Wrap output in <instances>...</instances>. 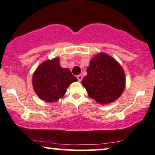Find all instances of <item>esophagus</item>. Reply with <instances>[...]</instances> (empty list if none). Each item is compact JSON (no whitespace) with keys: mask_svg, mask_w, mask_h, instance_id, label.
I'll list each match as a JSON object with an SVG mask.
<instances>
[{"mask_svg":"<svg viewBox=\"0 0 155 155\" xmlns=\"http://www.w3.org/2000/svg\"><path fill=\"white\" fill-rule=\"evenodd\" d=\"M77 78H78V81L81 82L82 81V79H83V76H82V74H79V75L77 76Z\"/></svg>","mask_w":155,"mask_h":155,"instance_id":"34e87169","label":"esophagus"}]
</instances>
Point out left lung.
I'll use <instances>...</instances> for the list:
<instances>
[{"mask_svg": "<svg viewBox=\"0 0 155 155\" xmlns=\"http://www.w3.org/2000/svg\"><path fill=\"white\" fill-rule=\"evenodd\" d=\"M86 71L81 83L91 99L107 104L122 95L125 87V72L113 57L99 53L92 58Z\"/></svg>", "mask_w": 155, "mask_h": 155, "instance_id": "left-lung-1", "label": "left lung"}]
</instances>
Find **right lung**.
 Segmentation results:
<instances>
[{"label": "right lung", "instance_id": "1", "mask_svg": "<svg viewBox=\"0 0 155 155\" xmlns=\"http://www.w3.org/2000/svg\"><path fill=\"white\" fill-rule=\"evenodd\" d=\"M77 81L68 68L60 66L59 57L41 63L32 79L33 89L38 97L50 103L63 97L71 83Z\"/></svg>", "mask_w": 155, "mask_h": 155}]
</instances>
